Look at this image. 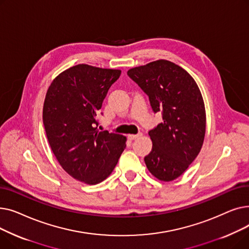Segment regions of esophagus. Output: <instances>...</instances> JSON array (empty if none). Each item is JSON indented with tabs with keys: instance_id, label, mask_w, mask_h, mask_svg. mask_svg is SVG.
Masks as SVG:
<instances>
[{
	"instance_id": "1",
	"label": "esophagus",
	"mask_w": 249,
	"mask_h": 249,
	"mask_svg": "<svg viewBox=\"0 0 249 249\" xmlns=\"http://www.w3.org/2000/svg\"><path fill=\"white\" fill-rule=\"evenodd\" d=\"M141 135H142L141 133H138V134H129V135H128V138H129L130 140H135L136 138L140 137Z\"/></svg>"
}]
</instances>
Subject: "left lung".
I'll return each mask as SVG.
<instances>
[{
    "instance_id": "obj_1",
    "label": "left lung",
    "mask_w": 249,
    "mask_h": 249,
    "mask_svg": "<svg viewBox=\"0 0 249 249\" xmlns=\"http://www.w3.org/2000/svg\"><path fill=\"white\" fill-rule=\"evenodd\" d=\"M148 96L154 114L162 123L148 132L152 149L144 158L148 171L163 181L186 172L197 158L205 137L206 112L194 78L178 65L160 59L127 71Z\"/></svg>"
}]
</instances>
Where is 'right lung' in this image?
I'll list each match as a JSON object with an SVG mask.
<instances>
[{"label":"right lung","mask_w":249,"mask_h":249,"mask_svg":"<svg viewBox=\"0 0 249 249\" xmlns=\"http://www.w3.org/2000/svg\"><path fill=\"white\" fill-rule=\"evenodd\" d=\"M120 74L77 64L56 76L46 93L43 124L49 145L64 171L88 185L107 178L126 147L125 136L98 129L103 101Z\"/></svg>","instance_id":"obj_1"}]
</instances>
